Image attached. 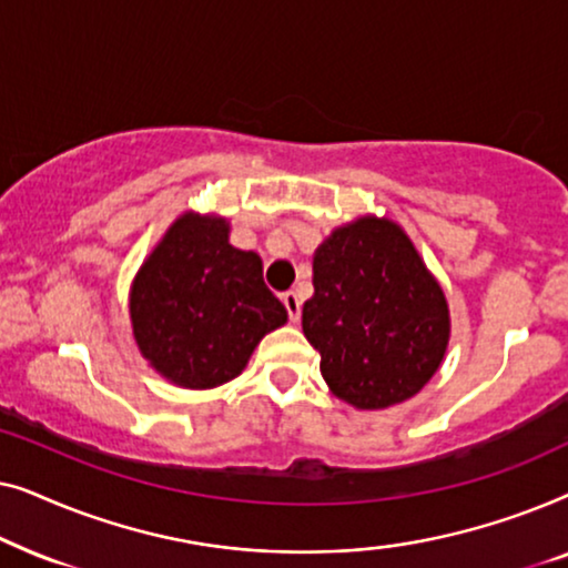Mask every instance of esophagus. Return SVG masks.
<instances>
[{"label":"esophagus","instance_id":"esophagus-1","mask_svg":"<svg viewBox=\"0 0 568 568\" xmlns=\"http://www.w3.org/2000/svg\"><path fill=\"white\" fill-rule=\"evenodd\" d=\"M282 302H284L286 313H290V321L297 323V321H300V313H302V300H300V294H297V292H286V294H282Z\"/></svg>","mask_w":568,"mask_h":568}]
</instances>
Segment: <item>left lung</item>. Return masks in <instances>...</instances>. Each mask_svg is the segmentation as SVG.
Instances as JSON below:
<instances>
[{
	"mask_svg": "<svg viewBox=\"0 0 568 568\" xmlns=\"http://www.w3.org/2000/svg\"><path fill=\"white\" fill-rule=\"evenodd\" d=\"M313 286L302 331L338 400L398 406L439 369L453 328L447 297L398 222L364 214L333 230L313 255Z\"/></svg>",
	"mask_w": 568,
	"mask_h": 568,
	"instance_id": "obj_1",
	"label": "left lung"
}]
</instances>
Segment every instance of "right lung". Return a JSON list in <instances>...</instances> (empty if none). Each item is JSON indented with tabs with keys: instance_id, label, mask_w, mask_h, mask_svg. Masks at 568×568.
I'll return each instance as SVG.
<instances>
[{
	"instance_id": "add662e5",
	"label": "right lung",
	"mask_w": 568,
	"mask_h": 568,
	"mask_svg": "<svg viewBox=\"0 0 568 568\" xmlns=\"http://www.w3.org/2000/svg\"><path fill=\"white\" fill-rule=\"evenodd\" d=\"M139 354L185 390L235 379L286 307L263 282L258 253L230 245L220 214L183 212L152 247L129 290Z\"/></svg>"
}]
</instances>
